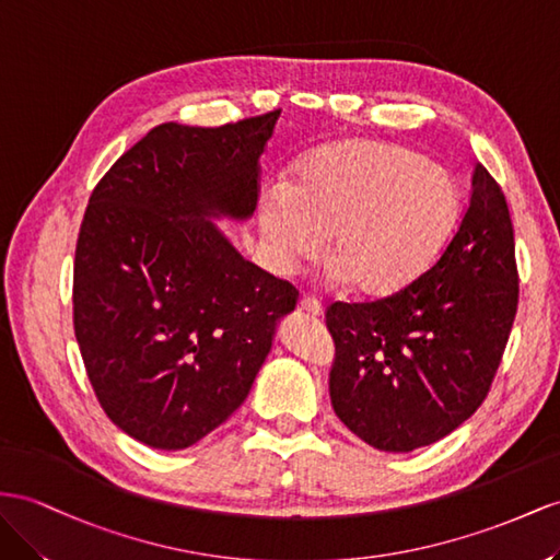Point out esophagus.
Instances as JSON below:
<instances>
[{"label": "esophagus", "mask_w": 560, "mask_h": 560, "mask_svg": "<svg viewBox=\"0 0 560 560\" xmlns=\"http://www.w3.org/2000/svg\"><path fill=\"white\" fill-rule=\"evenodd\" d=\"M300 310L303 312H307V314H312V317H319V314L324 312V307H322V303L317 298H310V295H305V298H300Z\"/></svg>", "instance_id": "esophagus-1"}]
</instances>
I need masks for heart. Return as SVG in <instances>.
Listing matches in <instances>:
<instances>
[{"label": "heart", "instance_id": "1", "mask_svg": "<svg viewBox=\"0 0 560 560\" xmlns=\"http://www.w3.org/2000/svg\"><path fill=\"white\" fill-rule=\"evenodd\" d=\"M456 214L458 184L444 167L393 143L346 141L307 155L260 222L281 269L317 255L328 234L334 277L385 295L421 275Z\"/></svg>", "mask_w": 560, "mask_h": 560}]
</instances>
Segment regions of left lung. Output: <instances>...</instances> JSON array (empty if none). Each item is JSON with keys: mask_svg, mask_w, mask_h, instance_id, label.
I'll return each instance as SVG.
<instances>
[{"mask_svg": "<svg viewBox=\"0 0 560 560\" xmlns=\"http://www.w3.org/2000/svg\"><path fill=\"white\" fill-rule=\"evenodd\" d=\"M518 291L506 196L478 163L468 206L433 265L390 295L326 307L338 419L381 452L450 435L492 388Z\"/></svg>", "mask_w": 560, "mask_h": 560, "instance_id": "1", "label": "left lung"}]
</instances>
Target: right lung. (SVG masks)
Returning a JSON list of instances; mask_svg holds the SVG:
<instances>
[{
  "mask_svg": "<svg viewBox=\"0 0 560 560\" xmlns=\"http://www.w3.org/2000/svg\"><path fill=\"white\" fill-rule=\"evenodd\" d=\"M281 110L220 127L163 122L90 196L73 265V326L106 417L184 450L248 397L298 289L243 260L208 214L248 218Z\"/></svg>",
  "mask_w": 560,
  "mask_h": 560,
  "instance_id": "1",
  "label": "right lung"
}]
</instances>
